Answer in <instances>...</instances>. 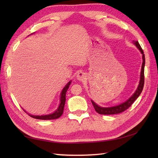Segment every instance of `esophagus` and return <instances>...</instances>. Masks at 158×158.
I'll return each mask as SVG.
<instances>
[{"instance_id":"1","label":"esophagus","mask_w":158,"mask_h":158,"mask_svg":"<svg viewBox=\"0 0 158 158\" xmlns=\"http://www.w3.org/2000/svg\"><path fill=\"white\" fill-rule=\"evenodd\" d=\"M86 75L85 73L83 72H79L78 74H77V79L79 80V81H83V80L85 79Z\"/></svg>"}]
</instances>
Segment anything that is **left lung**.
I'll return each instance as SVG.
<instances>
[{
	"mask_svg": "<svg viewBox=\"0 0 158 158\" xmlns=\"http://www.w3.org/2000/svg\"><path fill=\"white\" fill-rule=\"evenodd\" d=\"M134 43L136 45L137 48L143 54V64H142V69H141V72H140V80L139 82V85L138 86V88L136 90L135 94L130 97V98L126 100L125 102L119 105H117L115 106H112V107H108V108H105V107H101L97 105L96 104L92 101V103L94 107V109L96 111L101 114V115H114V114H118L120 113H122L125 111L129 107L132 105L134 102L135 101L136 98L140 96V94H141L143 87H144V83H145V75H144V70H145V54H144L143 50L142 49L141 47H140V44L138 41H133Z\"/></svg>",
	"mask_w": 158,
	"mask_h": 158,
	"instance_id": "obj_1",
	"label": "left lung"
}]
</instances>
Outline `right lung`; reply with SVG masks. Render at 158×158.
<instances>
[{
  "label": "right lung",
  "mask_w": 158,
  "mask_h": 158,
  "mask_svg": "<svg viewBox=\"0 0 158 158\" xmlns=\"http://www.w3.org/2000/svg\"><path fill=\"white\" fill-rule=\"evenodd\" d=\"M70 83H71V81H69L68 83H67L66 85L64 88L62 89V91L61 92V96H60V106L57 109L56 111L52 113V114H49V115H41V116H37V115H29L31 117H32V118L35 119H43V120H49V119H56L59 118V117L62 115L63 111H64V107L65 105V102H66V94L67 90H68L69 85Z\"/></svg>",
  "instance_id": "1"
}]
</instances>
